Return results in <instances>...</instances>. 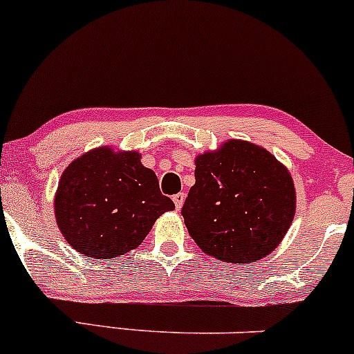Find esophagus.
<instances>
[{"label":"esophagus","mask_w":354,"mask_h":354,"mask_svg":"<svg viewBox=\"0 0 354 354\" xmlns=\"http://www.w3.org/2000/svg\"><path fill=\"white\" fill-rule=\"evenodd\" d=\"M173 201H174V207H176V209H180L181 207H183L185 193H176V195L173 196Z\"/></svg>","instance_id":"esophagus-1"}]
</instances>
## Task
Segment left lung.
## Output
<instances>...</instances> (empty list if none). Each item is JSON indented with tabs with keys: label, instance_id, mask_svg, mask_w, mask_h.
Listing matches in <instances>:
<instances>
[{
	"label": "left lung",
	"instance_id": "obj_1",
	"mask_svg": "<svg viewBox=\"0 0 354 354\" xmlns=\"http://www.w3.org/2000/svg\"><path fill=\"white\" fill-rule=\"evenodd\" d=\"M196 183L181 209L196 245L212 257L247 263L282 242L296 213L290 173L267 149L228 139L195 159Z\"/></svg>",
	"mask_w": 354,
	"mask_h": 354
}]
</instances>
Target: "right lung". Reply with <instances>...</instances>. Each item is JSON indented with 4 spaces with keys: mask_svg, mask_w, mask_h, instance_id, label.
Listing matches in <instances>:
<instances>
[{
    "mask_svg": "<svg viewBox=\"0 0 354 354\" xmlns=\"http://www.w3.org/2000/svg\"><path fill=\"white\" fill-rule=\"evenodd\" d=\"M55 218L68 245L92 259H114L141 245L174 203L159 192L138 151L95 147L62 173Z\"/></svg>",
    "mask_w": 354,
    "mask_h": 354,
    "instance_id": "1",
    "label": "right lung"
}]
</instances>
